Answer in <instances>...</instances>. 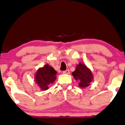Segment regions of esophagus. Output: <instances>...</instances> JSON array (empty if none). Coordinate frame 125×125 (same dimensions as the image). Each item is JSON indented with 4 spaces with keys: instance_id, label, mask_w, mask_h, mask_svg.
Returning a JSON list of instances; mask_svg holds the SVG:
<instances>
[{
    "instance_id": "1",
    "label": "esophagus",
    "mask_w": 125,
    "mask_h": 125,
    "mask_svg": "<svg viewBox=\"0 0 125 125\" xmlns=\"http://www.w3.org/2000/svg\"><path fill=\"white\" fill-rule=\"evenodd\" d=\"M70 71L69 70L64 71L62 72V73H64V74H70Z\"/></svg>"
}]
</instances>
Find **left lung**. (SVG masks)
<instances>
[{"label":"left lung","instance_id":"left-lung-1","mask_svg":"<svg viewBox=\"0 0 125 125\" xmlns=\"http://www.w3.org/2000/svg\"><path fill=\"white\" fill-rule=\"evenodd\" d=\"M72 75L76 81L79 82L78 85L81 88L88 87L94 79L90 69L81 62L76 65L75 71L72 72Z\"/></svg>","mask_w":125,"mask_h":125}]
</instances>
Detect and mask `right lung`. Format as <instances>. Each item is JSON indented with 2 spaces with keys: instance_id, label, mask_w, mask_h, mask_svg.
<instances>
[{
  "instance_id": "obj_1",
  "label": "right lung",
  "mask_w": 125,
  "mask_h": 125,
  "mask_svg": "<svg viewBox=\"0 0 125 125\" xmlns=\"http://www.w3.org/2000/svg\"><path fill=\"white\" fill-rule=\"evenodd\" d=\"M56 71L49 64L39 68L35 75V83L42 90L49 89V86L54 82L56 79Z\"/></svg>"
}]
</instances>
